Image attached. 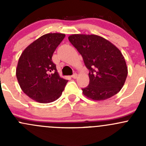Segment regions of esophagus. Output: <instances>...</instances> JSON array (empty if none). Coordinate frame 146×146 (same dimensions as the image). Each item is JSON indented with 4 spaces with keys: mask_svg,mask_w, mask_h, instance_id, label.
I'll return each instance as SVG.
<instances>
[{
    "mask_svg": "<svg viewBox=\"0 0 146 146\" xmlns=\"http://www.w3.org/2000/svg\"><path fill=\"white\" fill-rule=\"evenodd\" d=\"M72 78H74V79H76V78H77V77H78V75H77V73H73V75H72V76H71Z\"/></svg>",
    "mask_w": 146,
    "mask_h": 146,
    "instance_id": "obj_1",
    "label": "esophagus"
}]
</instances>
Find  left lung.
<instances>
[{
	"instance_id": "left-lung-1",
	"label": "left lung",
	"mask_w": 146,
	"mask_h": 146,
	"mask_svg": "<svg viewBox=\"0 0 146 146\" xmlns=\"http://www.w3.org/2000/svg\"><path fill=\"white\" fill-rule=\"evenodd\" d=\"M68 39L89 70V85L82 89L84 95L100 101L118 93L128 74L126 61L119 48L95 35H72Z\"/></svg>"
}]
</instances>
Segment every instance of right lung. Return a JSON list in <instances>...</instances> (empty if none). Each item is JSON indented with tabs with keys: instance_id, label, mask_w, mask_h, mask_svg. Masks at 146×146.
<instances>
[{
	"instance_id": "add662e5",
	"label": "right lung",
	"mask_w": 146,
	"mask_h": 146,
	"mask_svg": "<svg viewBox=\"0 0 146 146\" xmlns=\"http://www.w3.org/2000/svg\"><path fill=\"white\" fill-rule=\"evenodd\" d=\"M65 35L49 33L29 44L19 58L16 76L22 90L40 103L56 100L68 80L61 78L52 56Z\"/></svg>"
}]
</instances>
